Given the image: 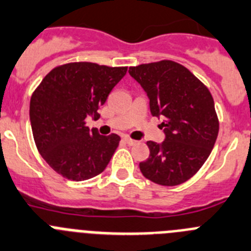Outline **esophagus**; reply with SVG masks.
<instances>
[{
    "label": "esophagus",
    "instance_id": "34e87169",
    "mask_svg": "<svg viewBox=\"0 0 251 251\" xmlns=\"http://www.w3.org/2000/svg\"><path fill=\"white\" fill-rule=\"evenodd\" d=\"M124 141H125L127 145H135V144L137 142V141H135V140L130 139V137H127V136H124Z\"/></svg>",
    "mask_w": 251,
    "mask_h": 251
}]
</instances>
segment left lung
<instances>
[{"label": "left lung", "instance_id": "left-lung-1", "mask_svg": "<svg viewBox=\"0 0 251 251\" xmlns=\"http://www.w3.org/2000/svg\"><path fill=\"white\" fill-rule=\"evenodd\" d=\"M150 100L152 116L162 119L165 140L148 141L150 156L140 162L146 179L164 186L189 180L215 145L219 121L213 96L186 67L164 60L130 67Z\"/></svg>", "mask_w": 251, "mask_h": 251}]
</instances>
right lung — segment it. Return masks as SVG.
<instances>
[{
  "mask_svg": "<svg viewBox=\"0 0 251 251\" xmlns=\"http://www.w3.org/2000/svg\"><path fill=\"white\" fill-rule=\"evenodd\" d=\"M127 67L72 62L50 71L35 90L30 121L38 152L57 174L83 181L106 169L120 136H101L86 126L126 75Z\"/></svg>",
  "mask_w": 251,
  "mask_h": 251,
  "instance_id": "1",
  "label": "right lung"
}]
</instances>
